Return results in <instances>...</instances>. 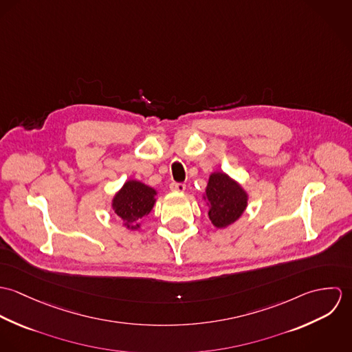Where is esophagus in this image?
Masks as SVG:
<instances>
[{"label": "esophagus", "mask_w": 352, "mask_h": 352, "mask_svg": "<svg viewBox=\"0 0 352 352\" xmlns=\"http://www.w3.org/2000/svg\"><path fill=\"white\" fill-rule=\"evenodd\" d=\"M169 188L172 191H176V192H183L186 190V184L184 183H176V182H172L169 184Z\"/></svg>", "instance_id": "obj_1"}]
</instances>
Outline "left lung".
Segmentation results:
<instances>
[{
    "mask_svg": "<svg viewBox=\"0 0 352 352\" xmlns=\"http://www.w3.org/2000/svg\"><path fill=\"white\" fill-rule=\"evenodd\" d=\"M206 197L210 201L208 217L214 226L225 228L237 221L247 207L245 191L228 175L217 172L208 179Z\"/></svg>",
    "mask_w": 352,
    "mask_h": 352,
    "instance_id": "obj_1",
    "label": "left lung"
}]
</instances>
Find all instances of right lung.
<instances>
[{"instance_id": "right-lung-1", "label": "right lung", "mask_w": 352, "mask_h": 352, "mask_svg": "<svg viewBox=\"0 0 352 352\" xmlns=\"http://www.w3.org/2000/svg\"><path fill=\"white\" fill-rule=\"evenodd\" d=\"M155 191L135 180L127 182L123 188L115 195L112 207L127 228L135 229L137 222L151 212L154 204Z\"/></svg>"}]
</instances>
